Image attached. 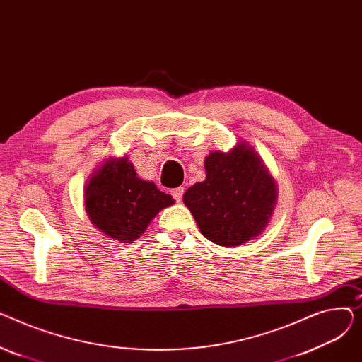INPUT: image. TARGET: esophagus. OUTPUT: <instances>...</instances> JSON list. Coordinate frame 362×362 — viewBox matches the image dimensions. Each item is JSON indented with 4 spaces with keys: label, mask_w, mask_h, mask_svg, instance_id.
Segmentation results:
<instances>
[{
    "label": "esophagus",
    "mask_w": 362,
    "mask_h": 362,
    "mask_svg": "<svg viewBox=\"0 0 362 362\" xmlns=\"http://www.w3.org/2000/svg\"><path fill=\"white\" fill-rule=\"evenodd\" d=\"M183 192H185V187H176V189H171L170 194L177 202H180L183 198Z\"/></svg>",
    "instance_id": "34e87169"
}]
</instances>
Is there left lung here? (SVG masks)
I'll return each mask as SVG.
<instances>
[{
	"label": "left lung",
	"mask_w": 362,
	"mask_h": 362,
	"mask_svg": "<svg viewBox=\"0 0 362 362\" xmlns=\"http://www.w3.org/2000/svg\"><path fill=\"white\" fill-rule=\"evenodd\" d=\"M206 177L183 195L202 235L235 248L258 236L272 217L276 185L254 151L239 144L205 158Z\"/></svg>",
	"instance_id": "8db88e82"
}]
</instances>
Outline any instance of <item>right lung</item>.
<instances>
[{
	"label": "right lung",
	"instance_id": "1",
	"mask_svg": "<svg viewBox=\"0 0 362 362\" xmlns=\"http://www.w3.org/2000/svg\"><path fill=\"white\" fill-rule=\"evenodd\" d=\"M175 202L152 182L141 180L126 157L107 161L85 189L90 221L107 236L130 243L163 208Z\"/></svg>",
	"mask_w": 362,
	"mask_h": 362
}]
</instances>
